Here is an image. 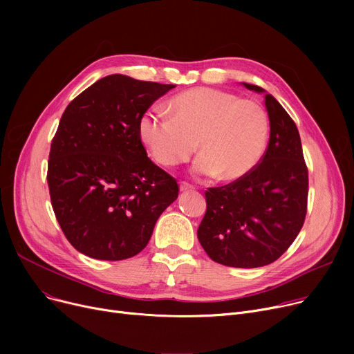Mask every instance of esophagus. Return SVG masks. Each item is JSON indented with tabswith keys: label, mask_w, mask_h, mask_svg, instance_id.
Returning <instances> with one entry per match:
<instances>
[{
	"label": "esophagus",
	"mask_w": 354,
	"mask_h": 354,
	"mask_svg": "<svg viewBox=\"0 0 354 354\" xmlns=\"http://www.w3.org/2000/svg\"><path fill=\"white\" fill-rule=\"evenodd\" d=\"M179 189H180L182 192H185V191H192V189H195V187H194V185L188 183V182H180V183H179Z\"/></svg>",
	"instance_id": "34e87169"
}]
</instances>
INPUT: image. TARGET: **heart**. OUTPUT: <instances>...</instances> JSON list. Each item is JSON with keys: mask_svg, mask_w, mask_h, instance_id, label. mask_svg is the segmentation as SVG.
Masks as SVG:
<instances>
[{"mask_svg": "<svg viewBox=\"0 0 354 354\" xmlns=\"http://www.w3.org/2000/svg\"><path fill=\"white\" fill-rule=\"evenodd\" d=\"M163 111L149 109L138 123L139 138L163 166L187 162L199 147L194 172L236 180L261 160L268 140L264 107L234 93L194 87L174 96Z\"/></svg>", "mask_w": 354, "mask_h": 354, "instance_id": "heart-1", "label": "heart"}]
</instances>
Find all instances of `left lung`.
<instances>
[{
  "label": "left lung",
  "instance_id": "8db88e82",
  "mask_svg": "<svg viewBox=\"0 0 354 354\" xmlns=\"http://www.w3.org/2000/svg\"><path fill=\"white\" fill-rule=\"evenodd\" d=\"M270 119L268 147L244 178L205 192L207 212L198 239L215 263L264 267L280 258L299 235L307 212L308 171L299 129L263 87Z\"/></svg>",
  "mask_w": 354,
  "mask_h": 354
}]
</instances>
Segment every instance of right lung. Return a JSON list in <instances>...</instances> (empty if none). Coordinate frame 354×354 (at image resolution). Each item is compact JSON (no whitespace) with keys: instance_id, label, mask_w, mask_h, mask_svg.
<instances>
[{"instance_id":"1","label":"right lung","mask_w":354,"mask_h":354,"mask_svg":"<svg viewBox=\"0 0 354 354\" xmlns=\"http://www.w3.org/2000/svg\"><path fill=\"white\" fill-rule=\"evenodd\" d=\"M174 87L111 74L66 107L47 182L55 218L82 254L103 261L139 254L178 198L176 179L147 158L138 132L140 116Z\"/></svg>"}]
</instances>
